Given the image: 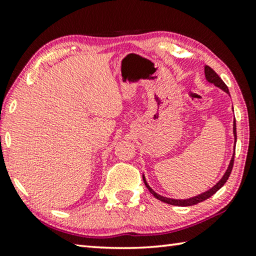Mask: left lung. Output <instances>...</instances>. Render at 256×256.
<instances>
[{"instance_id":"1","label":"left lung","mask_w":256,"mask_h":256,"mask_svg":"<svg viewBox=\"0 0 256 256\" xmlns=\"http://www.w3.org/2000/svg\"><path fill=\"white\" fill-rule=\"evenodd\" d=\"M204 76H206V80L209 82V84H212L214 86H216V88H219L220 90H222L224 92H226L228 96L230 97V94H229L228 86L224 84V82L222 79H220V76L216 74V73L214 70H212L210 66H204ZM232 133H234V140H235L234 142H235V144H236L237 136H236V120H235V118H234V122H232ZM235 146H236V144H234L232 157L230 159V162H229L227 170H226V172H224V174L222 175V178H220L218 182H216V183L214 186H212V188L204 190V192L198 194V196H192V198H172L162 196H160V194H158L157 192H154V190L150 188V185L148 184V182H146V176L142 175V176H144V184H146V188H148V190H150V193L152 194V196L156 198H158V200H160V201H162L164 203H168V204L178 206H194V204H196V203L204 201V200H206V198H209L210 196H214V194L216 192V190H219L224 185V183H226L229 175H230L232 170L234 157H235Z\"/></svg>"}]
</instances>
